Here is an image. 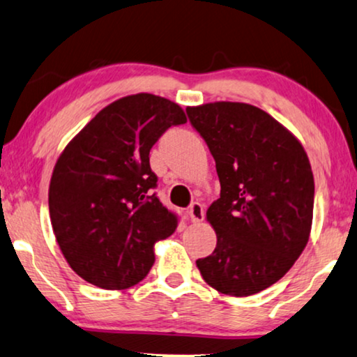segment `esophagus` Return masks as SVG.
Segmentation results:
<instances>
[{
    "label": "esophagus",
    "mask_w": 357,
    "mask_h": 357,
    "mask_svg": "<svg viewBox=\"0 0 357 357\" xmlns=\"http://www.w3.org/2000/svg\"><path fill=\"white\" fill-rule=\"evenodd\" d=\"M188 215L192 222H202L204 220V207L199 202L191 204V207H189V211H188Z\"/></svg>",
    "instance_id": "34e87169"
}]
</instances>
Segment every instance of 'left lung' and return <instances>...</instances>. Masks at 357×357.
<instances>
[{
    "mask_svg": "<svg viewBox=\"0 0 357 357\" xmlns=\"http://www.w3.org/2000/svg\"><path fill=\"white\" fill-rule=\"evenodd\" d=\"M215 160L220 197L207 208L217 246L197 259L215 291L248 297L278 282L310 236L315 184L301 142L263 109L208 102L186 109Z\"/></svg>",
    "mask_w": 357,
    "mask_h": 357,
    "instance_id": "obj_1",
    "label": "left lung"
}]
</instances>
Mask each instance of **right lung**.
<instances>
[{
	"label": "right lung",
	"mask_w": 357,
	"mask_h": 357,
	"mask_svg": "<svg viewBox=\"0 0 357 357\" xmlns=\"http://www.w3.org/2000/svg\"><path fill=\"white\" fill-rule=\"evenodd\" d=\"M178 104L149 93L117 99L65 146L52 173V228L66 263L93 286L121 291L155 263L153 246L178 227L153 189L150 150L171 126L186 123Z\"/></svg>",
	"instance_id": "1"
}]
</instances>
